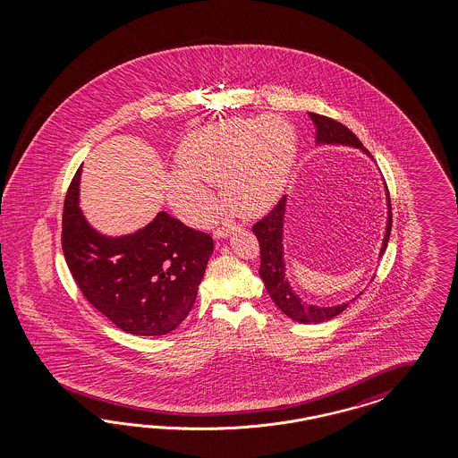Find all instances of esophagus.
I'll use <instances>...</instances> for the list:
<instances>
[{"instance_id": "1", "label": "esophagus", "mask_w": 458, "mask_h": 458, "mask_svg": "<svg viewBox=\"0 0 458 458\" xmlns=\"http://www.w3.org/2000/svg\"><path fill=\"white\" fill-rule=\"evenodd\" d=\"M236 228H240V225H236V223L232 222H223L222 226H218L216 228V232H215V236H218V238H223V236H228L233 230Z\"/></svg>"}]
</instances>
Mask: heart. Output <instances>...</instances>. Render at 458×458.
Listing matches in <instances>:
<instances>
[{
    "label": "heart",
    "mask_w": 458,
    "mask_h": 458,
    "mask_svg": "<svg viewBox=\"0 0 458 458\" xmlns=\"http://www.w3.org/2000/svg\"><path fill=\"white\" fill-rule=\"evenodd\" d=\"M295 153V129L277 115L203 127L181 144L180 169L167 174V198L190 218L208 222L218 205L205 182H222L223 199L230 208L257 215L284 191Z\"/></svg>",
    "instance_id": "heart-1"
}]
</instances>
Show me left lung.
<instances>
[{"label":"left lung","mask_w":458,"mask_h":458,"mask_svg":"<svg viewBox=\"0 0 458 458\" xmlns=\"http://www.w3.org/2000/svg\"><path fill=\"white\" fill-rule=\"evenodd\" d=\"M309 115L316 125L318 144H346L352 148H360V151L369 154L368 149H364L358 136L351 129H347L346 125L334 121L331 117L314 114V112H309ZM386 196H388V223H386V233H385L379 257L388 247L391 223H393L391 222L393 215H391L388 188H386ZM285 203H287V196H282L274 209L268 215H265L260 222L255 223L251 228L253 235L257 236L259 245H260L259 274L264 280L265 289L270 293L272 301L287 318H291L295 322H301V324H319L324 320L333 319L343 310H346V307L349 305L347 302L346 304L334 305V307L305 304L304 301L292 291L291 284L285 277V260H284V245H282L284 216H285V207H287Z\"/></svg>","instance_id":"obj_1"}]
</instances>
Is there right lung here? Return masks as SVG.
Listing matches in <instances>:
<instances>
[{"mask_svg":"<svg viewBox=\"0 0 458 458\" xmlns=\"http://www.w3.org/2000/svg\"><path fill=\"white\" fill-rule=\"evenodd\" d=\"M79 184L81 169L65 196L62 249L83 297L124 333H171L193 307L213 238L166 211L132 235H100L79 208Z\"/></svg>","mask_w":458,"mask_h":458,"instance_id":"add662e5","label":"right lung"}]
</instances>
